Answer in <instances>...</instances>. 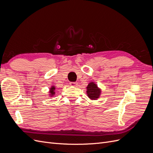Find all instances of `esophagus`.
<instances>
[{
    "label": "esophagus",
    "mask_w": 153,
    "mask_h": 153,
    "mask_svg": "<svg viewBox=\"0 0 153 153\" xmlns=\"http://www.w3.org/2000/svg\"><path fill=\"white\" fill-rule=\"evenodd\" d=\"M70 85H71V86H76L77 85H78V83H76V82H70Z\"/></svg>",
    "instance_id": "34e87169"
}]
</instances>
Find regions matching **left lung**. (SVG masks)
<instances>
[{
    "instance_id": "1",
    "label": "left lung",
    "mask_w": 153,
    "mask_h": 153,
    "mask_svg": "<svg viewBox=\"0 0 153 153\" xmlns=\"http://www.w3.org/2000/svg\"><path fill=\"white\" fill-rule=\"evenodd\" d=\"M87 95L91 100H96L100 98L101 94V89L98 87L95 82H91L86 87Z\"/></svg>"
}]
</instances>
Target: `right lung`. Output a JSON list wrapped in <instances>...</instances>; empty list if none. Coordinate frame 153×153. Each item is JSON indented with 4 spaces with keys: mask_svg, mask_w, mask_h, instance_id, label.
<instances>
[{
    "mask_svg": "<svg viewBox=\"0 0 153 153\" xmlns=\"http://www.w3.org/2000/svg\"><path fill=\"white\" fill-rule=\"evenodd\" d=\"M55 86L54 85H52L51 87L49 89V96H50L52 98V96H54L55 94Z\"/></svg>",
    "mask_w": 153,
    "mask_h": 153,
    "instance_id": "obj_1",
    "label": "right lung"
}]
</instances>
